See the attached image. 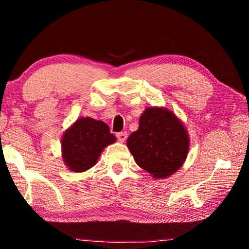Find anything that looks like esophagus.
Wrapping results in <instances>:
<instances>
[{
	"instance_id": "obj_1",
	"label": "esophagus",
	"mask_w": 249,
	"mask_h": 249,
	"mask_svg": "<svg viewBox=\"0 0 249 249\" xmlns=\"http://www.w3.org/2000/svg\"><path fill=\"white\" fill-rule=\"evenodd\" d=\"M116 137H117V140H119L120 142H125L126 138H127V133H126V132L117 133L116 134Z\"/></svg>"
}]
</instances>
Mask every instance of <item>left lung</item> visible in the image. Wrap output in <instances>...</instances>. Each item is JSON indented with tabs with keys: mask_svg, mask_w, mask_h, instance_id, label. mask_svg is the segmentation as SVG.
<instances>
[{
	"mask_svg": "<svg viewBox=\"0 0 249 249\" xmlns=\"http://www.w3.org/2000/svg\"><path fill=\"white\" fill-rule=\"evenodd\" d=\"M127 147L138 166L154 178H166L182 166L189 138L172 112L148 107L141 116L140 127L128 137Z\"/></svg>",
	"mask_w": 249,
	"mask_h": 249,
	"instance_id": "obj_1",
	"label": "left lung"
}]
</instances>
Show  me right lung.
<instances>
[{
  "label": "right lung",
  "mask_w": 249,
  "mask_h": 249,
  "mask_svg": "<svg viewBox=\"0 0 249 249\" xmlns=\"http://www.w3.org/2000/svg\"><path fill=\"white\" fill-rule=\"evenodd\" d=\"M115 141V136L103 122L82 117L65 133L62 157L72 171H86L95 165L104 147Z\"/></svg>",
  "instance_id": "add662e5"
}]
</instances>
